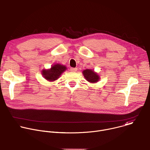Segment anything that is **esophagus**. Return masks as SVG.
Masks as SVG:
<instances>
[{"mask_svg":"<svg viewBox=\"0 0 150 150\" xmlns=\"http://www.w3.org/2000/svg\"><path fill=\"white\" fill-rule=\"evenodd\" d=\"M70 70H71V72H76L77 71V68H71L70 69Z\"/></svg>","mask_w":150,"mask_h":150,"instance_id":"34e87169","label":"esophagus"}]
</instances>
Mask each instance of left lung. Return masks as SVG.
<instances>
[{"instance_id":"obj_1","label":"left lung","mask_w":150,"mask_h":150,"mask_svg":"<svg viewBox=\"0 0 150 150\" xmlns=\"http://www.w3.org/2000/svg\"><path fill=\"white\" fill-rule=\"evenodd\" d=\"M84 78L91 83H96L100 79L99 75L92 69H85L82 72Z\"/></svg>"}]
</instances>
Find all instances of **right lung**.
I'll list each match as a JSON object with an SVG mask.
<instances>
[{"mask_svg":"<svg viewBox=\"0 0 150 150\" xmlns=\"http://www.w3.org/2000/svg\"><path fill=\"white\" fill-rule=\"evenodd\" d=\"M67 67L60 64H56L53 65L49 69H43L41 74L46 80L49 81H54L57 79L62 74L67 70Z\"/></svg>","mask_w":150,"mask_h":150,"instance_id":"obj_1","label":"right lung"}]
</instances>
